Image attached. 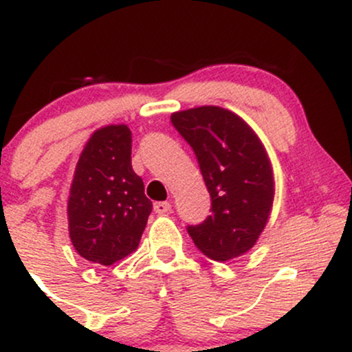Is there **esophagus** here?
I'll return each mask as SVG.
<instances>
[{
  "label": "esophagus",
  "mask_w": 352,
  "mask_h": 352,
  "mask_svg": "<svg viewBox=\"0 0 352 352\" xmlns=\"http://www.w3.org/2000/svg\"><path fill=\"white\" fill-rule=\"evenodd\" d=\"M172 205L168 204V201H155L153 204V212L159 213V215H164V213H168L170 212Z\"/></svg>",
  "instance_id": "34e87169"
}]
</instances>
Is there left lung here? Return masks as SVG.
I'll return each instance as SVG.
<instances>
[{
	"label": "left lung",
	"mask_w": 352,
	"mask_h": 352,
	"mask_svg": "<svg viewBox=\"0 0 352 352\" xmlns=\"http://www.w3.org/2000/svg\"><path fill=\"white\" fill-rule=\"evenodd\" d=\"M170 120L195 152L212 199V213L188 225V235L210 260L241 256L256 243L273 205V170L263 144L241 117L217 106L175 112Z\"/></svg>",
	"instance_id": "obj_1"
}]
</instances>
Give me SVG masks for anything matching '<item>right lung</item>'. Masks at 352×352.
Listing matches in <instances>:
<instances>
[{
  "label": "right lung",
  "mask_w": 352,
  "mask_h": 352,
  "mask_svg": "<svg viewBox=\"0 0 352 352\" xmlns=\"http://www.w3.org/2000/svg\"><path fill=\"white\" fill-rule=\"evenodd\" d=\"M127 125H107L91 135L76 165L67 201L76 252L109 266L139 246L152 201L131 162Z\"/></svg>",
  "instance_id": "right-lung-1"
}]
</instances>
